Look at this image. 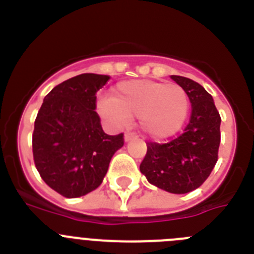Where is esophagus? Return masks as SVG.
<instances>
[{
	"mask_svg": "<svg viewBox=\"0 0 254 254\" xmlns=\"http://www.w3.org/2000/svg\"><path fill=\"white\" fill-rule=\"evenodd\" d=\"M133 137H136V133H134V132L127 131L125 133V141H126V142H127V141H129V140H132Z\"/></svg>",
	"mask_w": 254,
	"mask_h": 254,
	"instance_id": "obj_1",
	"label": "esophagus"
}]
</instances>
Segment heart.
I'll list each match as a JSON object with an SVG mask.
<instances>
[{
	"mask_svg": "<svg viewBox=\"0 0 254 254\" xmlns=\"http://www.w3.org/2000/svg\"><path fill=\"white\" fill-rule=\"evenodd\" d=\"M190 111V99L176 84L136 80L117 85L112 98L99 102V112L122 125L138 117L141 128L152 138H167L182 128Z\"/></svg>",
	"mask_w": 254,
	"mask_h": 254,
	"instance_id": "heart-1",
	"label": "heart"
}]
</instances>
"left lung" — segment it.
Returning <instances> with one entry per match:
<instances>
[{
	"instance_id": "1",
	"label": "left lung",
	"mask_w": 254,
	"mask_h": 254,
	"mask_svg": "<svg viewBox=\"0 0 254 254\" xmlns=\"http://www.w3.org/2000/svg\"><path fill=\"white\" fill-rule=\"evenodd\" d=\"M190 98V117L183 133L167 143L147 142L140 170L151 185L170 193H188L208 178L217 161L221 118L212 96L198 82L170 76Z\"/></svg>"
}]
</instances>
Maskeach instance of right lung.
<instances>
[{
  "mask_svg": "<svg viewBox=\"0 0 254 254\" xmlns=\"http://www.w3.org/2000/svg\"><path fill=\"white\" fill-rule=\"evenodd\" d=\"M107 75L82 73L46 95L34 122L33 158L47 185L67 198L102 185L112 156L123 146V133L109 136L100 125L96 91Z\"/></svg>",
  "mask_w": 254,
  "mask_h": 254,
  "instance_id": "add662e5",
  "label": "right lung"
}]
</instances>
